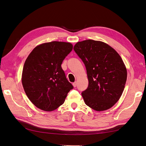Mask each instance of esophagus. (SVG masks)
I'll use <instances>...</instances> for the list:
<instances>
[{
  "label": "esophagus",
  "instance_id": "esophagus-1",
  "mask_svg": "<svg viewBox=\"0 0 146 146\" xmlns=\"http://www.w3.org/2000/svg\"><path fill=\"white\" fill-rule=\"evenodd\" d=\"M72 85H73V86H74V87L76 88V87L77 86V82H74Z\"/></svg>",
  "mask_w": 146,
  "mask_h": 146
}]
</instances>
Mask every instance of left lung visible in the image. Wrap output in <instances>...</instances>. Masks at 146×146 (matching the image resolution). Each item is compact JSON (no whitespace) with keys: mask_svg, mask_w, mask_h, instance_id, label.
I'll list each match as a JSON object with an SVG mask.
<instances>
[{"mask_svg":"<svg viewBox=\"0 0 146 146\" xmlns=\"http://www.w3.org/2000/svg\"><path fill=\"white\" fill-rule=\"evenodd\" d=\"M85 64L89 84L82 92L86 105L96 111L111 108L120 99L127 80V69L117 52L107 44L88 39L74 47Z\"/></svg>","mask_w":146,"mask_h":146,"instance_id":"8db88e82","label":"left lung"}]
</instances>
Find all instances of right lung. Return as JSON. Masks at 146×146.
<instances>
[{
  "label": "right lung",
  "instance_id": "1",
  "mask_svg": "<svg viewBox=\"0 0 146 146\" xmlns=\"http://www.w3.org/2000/svg\"><path fill=\"white\" fill-rule=\"evenodd\" d=\"M69 42L52 41L35 47L26 59L22 83L30 100L39 109L50 111L63 104L73 86L61 68L72 51Z\"/></svg>",
  "mask_w": 146,
  "mask_h": 146
}]
</instances>
